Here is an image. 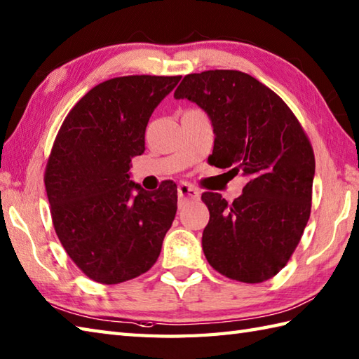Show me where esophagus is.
<instances>
[{
	"label": "esophagus",
	"instance_id": "1",
	"mask_svg": "<svg viewBox=\"0 0 359 359\" xmlns=\"http://www.w3.org/2000/svg\"><path fill=\"white\" fill-rule=\"evenodd\" d=\"M177 193H179V199L182 202H188V201H196L199 199V189H197L196 187L189 185V184H180L179 188H177Z\"/></svg>",
	"mask_w": 359,
	"mask_h": 359
}]
</instances>
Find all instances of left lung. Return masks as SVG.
I'll return each instance as SVG.
<instances>
[{
  "instance_id": "obj_1",
  "label": "left lung",
  "mask_w": 359,
  "mask_h": 359,
  "mask_svg": "<svg viewBox=\"0 0 359 359\" xmlns=\"http://www.w3.org/2000/svg\"><path fill=\"white\" fill-rule=\"evenodd\" d=\"M174 98H187L210 117L216 137L208 163L248 177L233 203L219 193L202 194L210 210L205 257L234 280L273 278L310 217L315 154L301 123L279 95L241 71L188 74Z\"/></svg>"
}]
</instances>
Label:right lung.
<instances>
[{"label": "right lung", "instance_id": "obj_1", "mask_svg": "<svg viewBox=\"0 0 359 359\" xmlns=\"http://www.w3.org/2000/svg\"><path fill=\"white\" fill-rule=\"evenodd\" d=\"M177 77L106 80L67 114L46 165L55 233L75 265L100 284H120L156 264L177 211V185L147 191L131 180V160Z\"/></svg>", "mask_w": 359, "mask_h": 359}]
</instances>
